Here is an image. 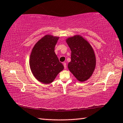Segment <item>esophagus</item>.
<instances>
[{
    "instance_id": "34e87169",
    "label": "esophagus",
    "mask_w": 123,
    "mask_h": 123,
    "mask_svg": "<svg viewBox=\"0 0 123 123\" xmlns=\"http://www.w3.org/2000/svg\"><path fill=\"white\" fill-rule=\"evenodd\" d=\"M63 66H64V69H66L67 68V64H66V62H63Z\"/></svg>"
}]
</instances>
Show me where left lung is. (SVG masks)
I'll use <instances>...</instances> for the list:
<instances>
[{"label":"left lung","instance_id":"1","mask_svg":"<svg viewBox=\"0 0 123 123\" xmlns=\"http://www.w3.org/2000/svg\"><path fill=\"white\" fill-rule=\"evenodd\" d=\"M66 41L71 50V61L68 68L80 82L91 78L96 67L94 49L87 39L79 35L68 37Z\"/></svg>","mask_w":123,"mask_h":123}]
</instances>
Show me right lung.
I'll list each match as a JSON object with an SVG mask.
<instances>
[{
    "instance_id": "1",
    "label": "right lung",
    "mask_w": 123,
    "mask_h": 123,
    "mask_svg": "<svg viewBox=\"0 0 123 123\" xmlns=\"http://www.w3.org/2000/svg\"><path fill=\"white\" fill-rule=\"evenodd\" d=\"M59 36L46 35L35 44L29 59L33 75L38 81L45 84L51 83L64 69L54 51Z\"/></svg>"
}]
</instances>
